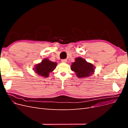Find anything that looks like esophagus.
I'll use <instances>...</instances> for the list:
<instances>
[{
    "label": "esophagus",
    "mask_w": 128,
    "mask_h": 128,
    "mask_svg": "<svg viewBox=\"0 0 128 128\" xmlns=\"http://www.w3.org/2000/svg\"><path fill=\"white\" fill-rule=\"evenodd\" d=\"M61 62L62 63L67 62V59H62V60H61Z\"/></svg>",
    "instance_id": "1"
}]
</instances>
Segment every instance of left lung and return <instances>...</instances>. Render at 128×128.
Returning a JSON list of instances; mask_svg holds the SVG:
<instances>
[{"mask_svg":"<svg viewBox=\"0 0 128 128\" xmlns=\"http://www.w3.org/2000/svg\"><path fill=\"white\" fill-rule=\"evenodd\" d=\"M70 69L75 72L78 78H84L92 75L94 72L95 67L83 58L78 57L75 59L74 62L72 63Z\"/></svg>","mask_w":128,"mask_h":128,"instance_id":"1","label":"left lung"}]
</instances>
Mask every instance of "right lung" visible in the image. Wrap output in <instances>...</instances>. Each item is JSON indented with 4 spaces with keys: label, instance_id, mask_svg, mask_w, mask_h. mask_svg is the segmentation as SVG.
<instances>
[{
    "label": "right lung",
    "instance_id": "1",
    "mask_svg": "<svg viewBox=\"0 0 128 128\" xmlns=\"http://www.w3.org/2000/svg\"><path fill=\"white\" fill-rule=\"evenodd\" d=\"M56 66V62H53L51 61H50L47 58H45L40 63L35 66L34 70L38 75L48 77L49 76L50 72L54 70Z\"/></svg>",
    "mask_w": 128,
    "mask_h": 128
}]
</instances>
